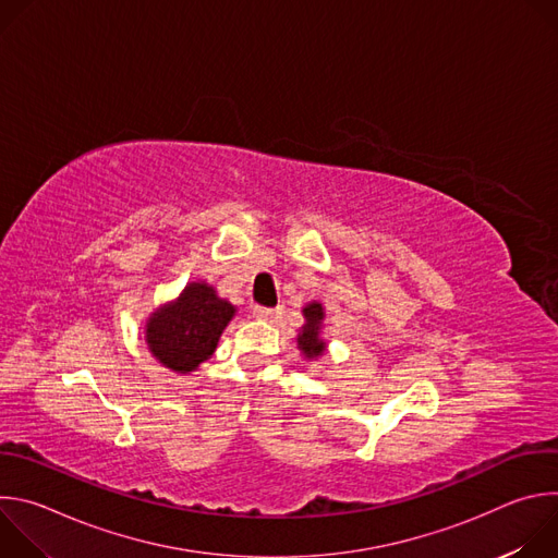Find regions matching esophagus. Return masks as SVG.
<instances>
[{
    "label": "esophagus",
    "instance_id": "1",
    "mask_svg": "<svg viewBox=\"0 0 558 558\" xmlns=\"http://www.w3.org/2000/svg\"><path fill=\"white\" fill-rule=\"evenodd\" d=\"M276 308H269V306H254V317H258V320H269V317H274Z\"/></svg>",
    "mask_w": 558,
    "mask_h": 558
}]
</instances>
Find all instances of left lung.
I'll return each instance as SVG.
<instances>
[{"label": "left lung", "instance_id": "1", "mask_svg": "<svg viewBox=\"0 0 558 558\" xmlns=\"http://www.w3.org/2000/svg\"><path fill=\"white\" fill-rule=\"evenodd\" d=\"M304 317H306V325L302 327V333L298 336V344L306 357L323 355V351H325V342L320 340V323L325 317L323 304H317V302L306 304Z\"/></svg>", "mask_w": 558, "mask_h": 558}]
</instances>
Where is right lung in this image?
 Listing matches in <instances>:
<instances>
[{
	"label": "right lung",
	"mask_w": 558,
	"mask_h": 558,
	"mask_svg": "<svg viewBox=\"0 0 558 558\" xmlns=\"http://www.w3.org/2000/svg\"><path fill=\"white\" fill-rule=\"evenodd\" d=\"M235 308L205 282L185 287L174 304L156 311L147 323V344L154 357L177 373H190L205 362Z\"/></svg>",
	"instance_id": "obj_1"
}]
</instances>
